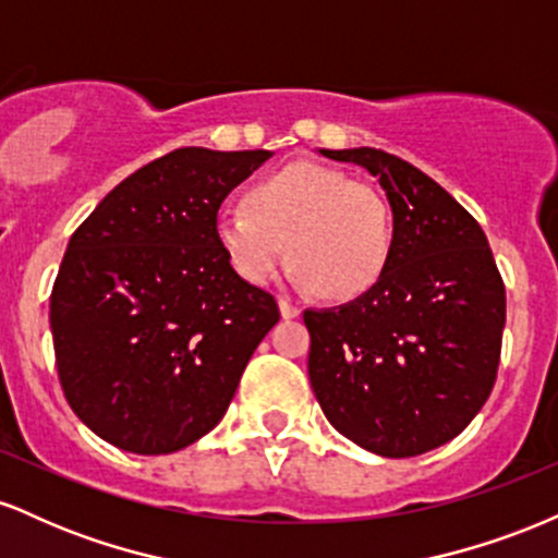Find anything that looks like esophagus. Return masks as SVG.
Segmentation results:
<instances>
[{
  "mask_svg": "<svg viewBox=\"0 0 558 558\" xmlns=\"http://www.w3.org/2000/svg\"><path fill=\"white\" fill-rule=\"evenodd\" d=\"M278 306H280V315H283L286 319H293V317L301 315L299 306L291 304V301H288V299H278Z\"/></svg>",
  "mask_w": 558,
  "mask_h": 558,
  "instance_id": "obj_1",
  "label": "esophagus"
}]
</instances>
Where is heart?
<instances>
[{"mask_svg": "<svg viewBox=\"0 0 558 558\" xmlns=\"http://www.w3.org/2000/svg\"><path fill=\"white\" fill-rule=\"evenodd\" d=\"M246 207L222 209L215 239L230 267L254 286L270 283L291 257L301 286L356 299L380 283L396 228L386 194L343 170L293 162L246 191Z\"/></svg>", "mask_w": 558, "mask_h": 558, "instance_id": "1", "label": "heart"}]
</instances>
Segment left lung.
Instances as JSON below:
<instances>
[{
  "label": "left lung",
  "mask_w": 558,
  "mask_h": 558,
  "mask_svg": "<svg viewBox=\"0 0 558 558\" xmlns=\"http://www.w3.org/2000/svg\"><path fill=\"white\" fill-rule=\"evenodd\" d=\"M362 165L393 213V257L349 304L306 310L310 383L338 433L388 459L448 444L488 401L506 288L483 228L433 178L369 149H319Z\"/></svg>",
  "instance_id": "8db88e82"
}]
</instances>
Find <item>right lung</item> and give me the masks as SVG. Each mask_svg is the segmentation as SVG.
Segmentation results:
<instances>
[{
	"mask_svg": "<svg viewBox=\"0 0 558 558\" xmlns=\"http://www.w3.org/2000/svg\"><path fill=\"white\" fill-rule=\"evenodd\" d=\"M267 157L170 151L114 185L70 239L49 299L57 375L107 444L157 457L207 435L280 319L215 239L222 198Z\"/></svg>",
	"mask_w": 558,
	"mask_h": 558,
	"instance_id": "right-lung-1",
	"label": "right lung"
}]
</instances>
